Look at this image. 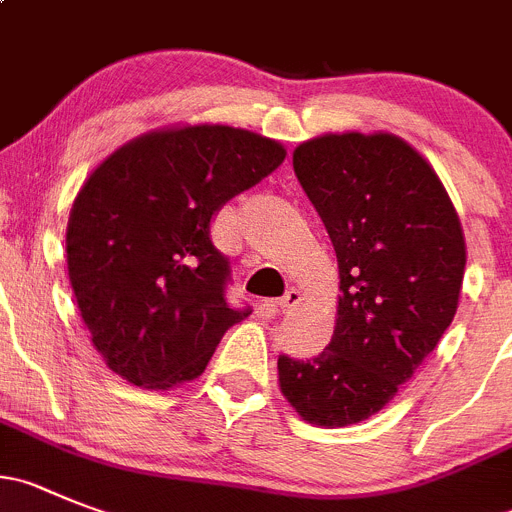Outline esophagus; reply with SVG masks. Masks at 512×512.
<instances>
[{
	"label": "esophagus",
	"mask_w": 512,
	"mask_h": 512,
	"mask_svg": "<svg viewBox=\"0 0 512 512\" xmlns=\"http://www.w3.org/2000/svg\"><path fill=\"white\" fill-rule=\"evenodd\" d=\"M300 300H303V295H300V290L290 288L288 293L283 295V298L278 300V310L280 313H290V310H295L300 305Z\"/></svg>",
	"instance_id": "34e87169"
}]
</instances>
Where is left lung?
<instances>
[{
    "label": "left lung",
    "mask_w": 512,
    "mask_h": 512,
    "mask_svg": "<svg viewBox=\"0 0 512 512\" xmlns=\"http://www.w3.org/2000/svg\"><path fill=\"white\" fill-rule=\"evenodd\" d=\"M293 169L333 242L341 295L331 343L313 361L280 356L278 384L308 424L348 427L381 412L450 328L465 232L432 164L389 131L315 136Z\"/></svg>",
    "instance_id": "8db88e82"
}]
</instances>
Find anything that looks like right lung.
Segmentation results:
<instances>
[{"instance_id":"add662e5","label":"right lung","mask_w":512,"mask_h":512,"mask_svg":"<svg viewBox=\"0 0 512 512\" xmlns=\"http://www.w3.org/2000/svg\"><path fill=\"white\" fill-rule=\"evenodd\" d=\"M280 141L222 123L141 133L105 156L68 219V275L105 366L141 389L204 374L227 328L250 310L224 300L227 257L214 212L285 159Z\"/></svg>"}]
</instances>
